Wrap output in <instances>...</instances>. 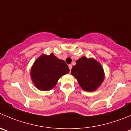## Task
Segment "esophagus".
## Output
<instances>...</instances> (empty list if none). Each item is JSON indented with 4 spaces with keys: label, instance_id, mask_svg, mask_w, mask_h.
Listing matches in <instances>:
<instances>
[{
    "label": "esophagus",
    "instance_id": "34e87169",
    "mask_svg": "<svg viewBox=\"0 0 131 131\" xmlns=\"http://www.w3.org/2000/svg\"><path fill=\"white\" fill-rule=\"evenodd\" d=\"M68 67H69L70 70L71 71V70H72V64H69V65H68Z\"/></svg>",
    "mask_w": 131,
    "mask_h": 131
}]
</instances>
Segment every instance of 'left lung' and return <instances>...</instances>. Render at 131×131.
Wrapping results in <instances>:
<instances>
[{"instance_id":"left-lung-1","label":"left lung","mask_w":131,"mask_h":131,"mask_svg":"<svg viewBox=\"0 0 131 131\" xmlns=\"http://www.w3.org/2000/svg\"><path fill=\"white\" fill-rule=\"evenodd\" d=\"M71 70L80 86L84 91H93L103 82L104 75L99 63L94 59L82 57L76 61Z\"/></svg>"}]
</instances>
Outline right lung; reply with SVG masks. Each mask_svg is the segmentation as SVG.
<instances>
[{"label":"right lung","instance_id":"add662e5","mask_svg":"<svg viewBox=\"0 0 131 131\" xmlns=\"http://www.w3.org/2000/svg\"><path fill=\"white\" fill-rule=\"evenodd\" d=\"M69 71V68L64 61L51 54L50 56L42 55L35 62L30 75L37 88L47 91L52 89L58 79Z\"/></svg>","mask_w":131,"mask_h":131}]
</instances>
